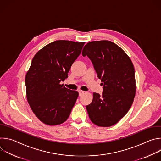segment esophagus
<instances>
[{
	"label": "esophagus",
	"instance_id": "1",
	"mask_svg": "<svg viewBox=\"0 0 161 161\" xmlns=\"http://www.w3.org/2000/svg\"><path fill=\"white\" fill-rule=\"evenodd\" d=\"M79 94H80V96H82L83 94H85V91H83V90H79Z\"/></svg>",
	"mask_w": 161,
	"mask_h": 161
}]
</instances>
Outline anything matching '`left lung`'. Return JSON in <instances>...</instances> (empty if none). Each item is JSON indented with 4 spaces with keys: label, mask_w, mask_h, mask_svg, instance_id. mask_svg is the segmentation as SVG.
Here are the masks:
<instances>
[{
    "label": "left lung",
    "mask_w": 161,
    "mask_h": 161,
    "mask_svg": "<svg viewBox=\"0 0 161 161\" xmlns=\"http://www.w3.org/2000/svg\"><path fill=\"white\" fill-rule=\"evenodd\" d=\"M83 56L92 62L103 85V95L93 93L86 106L90 120L100 127H110L122 119L130 108L136 95L133 64L127 53L109 41H94L83 48Z\"/></svg>",
    "instance_id": "left-lung-1"
}]
</instances>
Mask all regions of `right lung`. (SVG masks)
<instances>
[{"label": "right lung", "mask_w": 161, "mask_h": 161, "mask_svg": "<svg viewBox=\"0 0 161 161\" xmlns=\"http://www.w3.org/2000/svg\"><path fill=\"white\" fill-rule=\"evenodd\" d=\"M84 42L58 40L39 50L25 76L26 96L37 119L48 125L64 122L69 116L79 93L60 84L68 77Z\"/></svg>", "instance_id": "1"}]
</instances>
